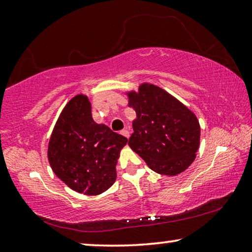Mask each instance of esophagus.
<instances>
[{
	"mask_svg": "<svg viewBox=\"0 0 252 252\" xmlns=\"http://www.w3.org/2000/svg\"><path fill=\"white\" fill-rule=\"evenodd\" d=\"M121 134L125 135L126 138H129V137H130V132H129V131H127V130H122V131H121Z\"/></svg>",
	"mask_w": 252,
	"mask_h": 252,
	"instance_id": "34e87169",
	"label": "esophagus"
}]
</instances>
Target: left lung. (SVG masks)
Instances as JSON below:
<instances>
[{
  "label": "left lung",
  "mask_w": 252,
  "mask_h": 252,
  "mask_svg": "<svg viewBox=\"0 0 252 252\" xmlns=\"http://www.w3.org/2000/svg\"><path fill=\"white\" fill-rule=\"evenodd\" d=\"M129 106L137 118L129 146L161 175L174 176L195 159L199 146V125L194 113L155 85L143 84L129 94Z\"/></svg>",
  "instance_id": "1"
}]
</instances>
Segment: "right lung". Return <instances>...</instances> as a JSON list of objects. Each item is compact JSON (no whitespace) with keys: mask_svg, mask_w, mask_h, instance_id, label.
I'll use <instances>...</instances> for the list:
<instances>
[{"mask_svg":"<svg viewBox=\"0 0 252 252\" xmlns=\"http://www.w3.org/2000/svg\"><path fill=\"white\" fill-rule=\"evenodd\" d=\"M127 139L92 118L89 98L67 103L51 134L48 159L59 179L78 193L98 195L113 185L120 150Z\"/></svg>","mask_w":252,"mask_h":252,"instance_id":"right-lung-1","label":"right lung"}]
</instances>
